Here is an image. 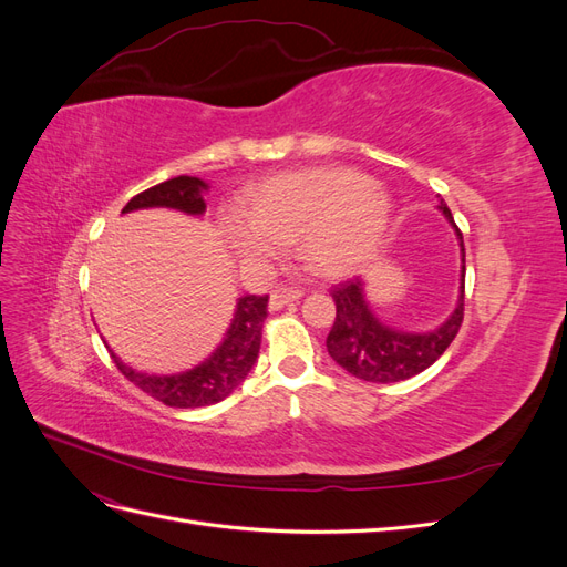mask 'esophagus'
Here are the masks:
<instances>
[{
    "instance_id": "34e87169",
    "label": "esophagus",
    "mask_w": 567,
    "mask_h": 567,
    "mask_svg": "<svg viewBox=\"0 0 567 567\" xmlns=\"http://www.w3.org/2000/svg\"><path fill=\"white\" fill-rule=\"evenodd\" d=\"M305 296V290L298 286H286V288H277L274 293L269 296V307L271 310H281V307L296 302Z\"/></svg>"
}]
</instances>
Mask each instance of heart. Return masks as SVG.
<instances>
[{
	"label": "heart",
	"mask_w": 567,
	"mask_h": 567,
	"mask_svg": "<svg viewBox=\"0 0 567 567\" xmlns=\"http://www.w3.org/2000/svg\"><path fill=\"white\" fill-rule=\"evenodd\" d=\"M390 200L381 184L348 167H319L267 179L229 215L225 234L246 262L271 260L298 241L302 260L319 274L362 267L388 229Z\"/></svg>",
	"instance_id": "obj_1"
}]
</instances>
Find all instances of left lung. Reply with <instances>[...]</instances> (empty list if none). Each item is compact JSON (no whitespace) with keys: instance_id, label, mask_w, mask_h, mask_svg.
I'll list each match as a JSON object with an SVG mask.
<instances>
[{"instance_id":"obj_1","label":"left lung","mask_w":567,"mask_h":567,"mask_svg":"<svg viewBox=\"0 0 567 567\" xmlns=\"http://www.w3.org/2000/svg\"><path fill=\"white\" fill-rule=\"evenodd\" d=\"M437 208L456 229L463 262L461 277H466L463 234L458 231L447 203L440 198ZM463 290H466V286L461 284L456 310L442 326L427 333H406L392 329V326H385L371 312V307L364 298L362 279L357 277L346 284H338L331 290L336 302V321L329 338H326V348H329L333 362L340 364L348 373L357 375V379L369 383L406 381L411 375L433 367L442 357V352L452 346V340L456 338L463 321Z\"/></svg>"}]
</instances>
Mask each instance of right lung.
Masks as SVG:
<instances>
[{"instance_id":"obj_1","label":"right lung","mask_w":567,"mask_h":567,"mask_svg":"<svg viewBox=\"0 0 567 567\" xmlns=\"http://www.w3.org/2000/svg\"><path fill=\"white\" fill-rule=\"evenodd\" d=\"M205 188H208V184L203 179L179 175L163 184L151 186L142 194H136L125 205L123 213L142 210V208H175L186 215H203ZM267 302H269V296L238 298L231 326L225 340L219 342V348L196 369H188L184 373H175V375L140 373L120 362L115 354L111 357L115 367L120 369V373H123L130 383L144 390L148 398L163 402L165 406L194 409V406L215 404L219 400H225L227 394H231L250 373L257 352H260L262 326L267 319Z\"/></svg>"}]
</instances>
